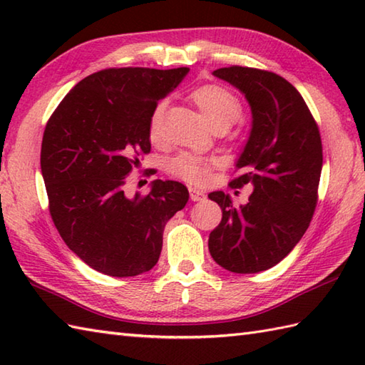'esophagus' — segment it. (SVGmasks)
<instances>
[{
  "label": "esophagus",
  "mask_w": 365,
  "mask_h": 365,
  "mask_svg": "<svg viewBox=\"0 0 365 365\" xmlns=\"http://www.w3.org/2000/svg\"><path fill=\"white\" fill-rule=\"evenodd\" d=\"M190 197L191 200H195V202H200V200L205 199V192L197 188H190Z\"/></svg>",
  "instance_id": "34e87169"
}]
</instances>
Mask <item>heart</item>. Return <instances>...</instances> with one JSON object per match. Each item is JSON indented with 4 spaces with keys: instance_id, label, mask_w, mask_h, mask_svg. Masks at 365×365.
<instances>
[{
    "instance_id": "b5f03b06",
    "label": "heart",
    "mask_w": 365,
    "mask_h": 365,
    "mask_svg": "<svg viewBox=\"0 0 365 365\" xmlns=\"http://www.w3.org/2000/svg\"><path fill=\"white\" fill-rule=\"evenodd\" d=\"M191 100L202 113L204 119L210 123L215 131L227 130L242 114V102L240 98L220 84H205L191 92ZM166 102L161 100L152 110L149 122V136L152 141H158L161 135V122L165 115ZM212 160L200 158L197 155L182 153L170 161V174L182 178L192 185L205 183L210 175Z\"/></svg>"
}]
</instances>
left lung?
<instances>
[{"mask_svg":"<svg viewBox=\"0 0 365 365\" xmlns=\"http://www.w3.org/2000/svg\"><path fill=\"white\" fill-rule=\"evenodd\" d=\"M213 75L251 106V133L235 165L242 174L230 187L251 183L254 191L240 207L222 191L208 195L222 210L208 250L232 273H259L285 259L312 220L323 166L320 131L304 98L282 76L240 66Z\"/></svg>","mask_w":365,"mask_h":365,"instance_id":"1","label":"left lung"}]
</instances>
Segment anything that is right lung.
Wrapping results in <instances>:
<instances>
[{
	"mask_svg": "<svg viewBox=\"0 0 365 365\" xmlns=\"http://www.w3.org/2000/svg\"><path fill=\"white\" fill-rule=\"evenodd\" d=\"M188 72L105 68L76 84L46 122L41 169L51 220L68 250L98 273L152 269L166 222L188 202L187 187L174 180H153L147 196L123 192L125 177L150 152L152 110Z\"/></svg>",
	"mask_w": 365,
	"mask_h": 365,
	"instance_id": "right-lung-1",
	"label": "right lung"
}]
</instances>
